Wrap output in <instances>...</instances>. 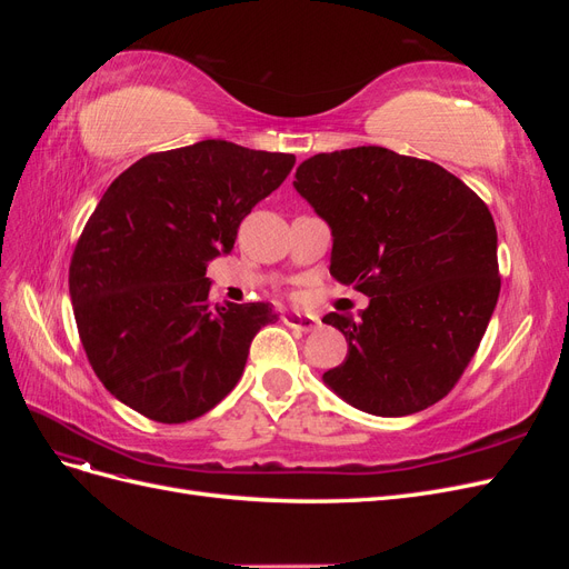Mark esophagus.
Returning <instances> with one entry per match:
<instances>
[{
  "label": "esophagus",
  "instance_id": "esophagus-1",
  "mask_svg": "<svg viewBox=\"0 0 569 569\" xmlns=\"http://www.w3.org/2000/svg\"><path fill=\"white\" fill-rule=\"evenodd\" d=\"M284 325L287 327H295V330H301V332H313L316 327L320 325V320L316 316H308V313H297V311H287L282 316Z\"/></svg>",
  "mask_w": 569,
  "mask_h": 569
}]
</instances>
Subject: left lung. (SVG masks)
Wrapping results in <instances>:
<instances>
[{"instance_id": "obj_1", "label": "left lung", "mask_w": 569, "mask_h": 569, "mask_svg": "<svg viewBox=\"0 0 569 569\" xmlns=\"http://www.w3.org/2000/svg\"><path fill=\"white\" fill-rule=\"evenodd\" d=\"M295 187L330 222L332 278L370 297L358 318H322L349 341L325 385L382 418L435 406L470 366L501 291L487 203L446 168L385 147L316 153Z\"/></svg>"}]
</instances>
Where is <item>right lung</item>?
<instances>
[{
	"instance_id": "right-lung-1",
	"label": "right lung",
	"mask_w": 569,
	"mask_h": 569,
	"mask_svg": "<svg viewBox=\"0 0 569 569\" xmlns=\"http://www.w3.org/2000/svg\"><path fill=\"white\" fill-rule=\"evenodd\" d=\"M295 153L226 140L157 151L120 173L68 270L82 349L99 382L144 418H201L234 389L270 303L209 299L206 263L291 173Z\"/></svg>"
}]
</instances>
